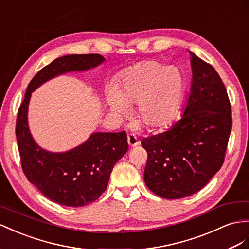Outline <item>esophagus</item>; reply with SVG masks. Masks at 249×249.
I'll list each match as a JSON object with an SVG mask.
<instances>
[{
    "mask_svg": "<svg viewBox=\"0 0 249 249\" xmlns=\"http://www.w3.org/2000/svg\"><path fill=\"white\" fill-rule=\"evenodd\" d=\"M127 141H128V144L130 146H132V147H135V146L139 145V143H140V141L138 140L135 133H129L128 137H127Z\"/></svg>",
    "mask_w": 249,
    "mask_h": 249,
    "instance_id": "1",
    "label": "esophagus"
}]
</instances>
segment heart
<instances>
[{
	"instance_id": "heart-1",
	"label": "heart",
	"mask_w": 249,
	"mask_h": 249,
	"mask_svg": "<svg viewBox=\"0 0 249 249\" xmlns=\"http://www.w3.org/2000/svg\"><path fill=\"white\" fill-rule=\"evenodd\" d=\"M184 78L176 66L145 61L129 68L107 94L110 108L124 113L126 106L137 104L139 121L147 127H160L173 119L180 105Z\"/></svg>"
}]
</instances>
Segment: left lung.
I'll list each match as a JSON object with an SVG mask.
<instances>
[{
    "label": "left lung",
    "instance_id": "obj_1",
    "mask_svg": "<svg viewBox=\"0 0 249 249\" xmlns=\"http://www.w3.org/2000/svg\"><path fill=\"white\" fill-rule=\"evenodd\" d=\"M191 54L193 84L182 117L167 131L143 138L145 184L165 199L196 194L224 163L231 105L224 83L210 65Z\"/></svg>",
    "mask_w": 249,
    "mask_h": 249
}]
</instances>
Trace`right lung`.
<instances>
[{
  "label": "right lung",
  "instance_id": "1",
  "mask_svg": "<svg viewBox=\"0 0 249 249\" xmlns=\"http://www.w3.org/2000/svg\"><path fill=\"white\" fill-rule=\"evenodd\" d=\"M104 60L98 53L69 54L54 60L30 81L18 108L16 136L23 173L47 199L60 205L82 207L99 199L107 188L113 165L128 150L127 136L125 131L95 132L70 151L53 154L44 150L28 129L30 94L55 75L92 68Z\"/></svg>",
  "mask_w": 249,
  "mask_h": 249
}]
</instances>
